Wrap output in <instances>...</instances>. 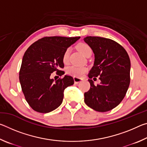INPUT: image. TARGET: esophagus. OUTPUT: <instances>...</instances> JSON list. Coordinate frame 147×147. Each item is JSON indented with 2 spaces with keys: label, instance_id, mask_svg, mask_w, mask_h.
<instances>
[{
  "label": "esophagus",
  "instance_id": "1",
  "mask_svg": "<svg viewBox=\"0 0 147 147\" xmlns=\"http://www.w3.org/2000/svg\"><path fill=\"white\" fill-rule=\"evenodd\" d=\"M74 78V83L75 84H78L80 82H81L83 78H79V77H77V76H74L73 77Z\"/></svg>",
  "mask_w": 147,
  "mask_h": 147
}]
</instances>
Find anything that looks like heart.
<instances>
[{"instance_id": "b5f03b06", "label": "heart", "mask_w": 147, "mask_h": 147, "mask_svg": "<svg viewBox=\"0 0 147 147\" xmlns=\"http://www.w3.org/2000/svg\"><path fill=\"white\" fill-rule=\"evenodd\" d=\"M77 48L79 50V51L85 56L87 57L89 55H91L92 49L89 45L84 43H79L78 45H77ZM69 54H70V50H69V49H67L63 53V57H62L63 62L65 64L69 62ZM88 67L85 66L72 65L69 67H68L67 69V74H69V75L77 77H81L88 71Z\"/></svg>"}]
</instances>
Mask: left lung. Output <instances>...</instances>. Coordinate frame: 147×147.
I'll return each instance as SVG.
<instances>
[{"label":"left lung","mask_w":147,"mask_h":147,"mask_svg":"<svg viewBox=\"0 0 147 147\" xmlns=\"http://www.w3.org/2000/svg\"><path fill=\"white\" fill-rule=\"evenodd\" d=\"M84 41L94 54L89 71L90 89L84 93V102L99 112L115 108L123 100L130 82V60L126 50L112 39L88 36ZM100 76L101 84L94 86L92 78Z\"/></svg>","instance_id":"left-lung-1"}]
</instances>
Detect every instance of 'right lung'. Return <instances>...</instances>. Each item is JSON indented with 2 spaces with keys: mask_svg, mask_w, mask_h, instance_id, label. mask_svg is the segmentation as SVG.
Here are the masks:
<instances>
[{
  "mask_svg": "<svg viewBox=\"0 0 147 147\" xmlns=\"http://www.w3.org/2000/svg\"><path fill=\"white\" fill-rule=\"evenodd\" d=\"M80 37H45L30 46L24 53L19 71V81L26 100L34 111L46 113L61 105L65 89L73 85L71 76L55 80L51 73L64 67L62 59L65 51Z\"/></svg>",
  "mask_w": 147,
  "mask_h": 147,
  "instance_id": "1",
  "label": "right lung"
}]
</instances>
